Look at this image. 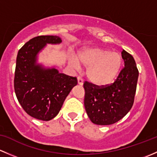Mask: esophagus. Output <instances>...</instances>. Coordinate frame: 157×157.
Returning a JSON list of instances; mask_svg holds the SVG:
<instances>
[{
  "label": "esophagus",
  "mask_w": 157,
  "mask_h": 157,
  "mask_svg": "<svg viewBox=\"0 0 157 157\" xmlns=\"http://www.w3.org/2000/svg\"><path fill=\"white\" fill-rule=\"evenodd\" d=\"M78 85H83V79H82V77H80V76L78 77Z\"/></svg>",
  "instance_id": "esophagus-1"
}]
</instances>
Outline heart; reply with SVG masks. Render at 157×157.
<instances>
[{
    "label": "heart",
    "instance_id": "obj_1",
    "mask_svg": "<svg viewBox=\"0 0 157 157\" xmlns=\"http://www.w3.org/2000/svg\"><path fill=\"white\" fill-rule=\"evenodd\" d=\"M78 63L87 68V76L93 83L102 85L109 83L116 78L122 64L119 53L110 52L100 48H87L78 55ZM75 59L71 60L73 67H78Z\"/></svg>",
    "mask_w": 157,
    "mask_h": 157
}]
</instances>
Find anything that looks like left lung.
<instances>
[{
	"mask_svg": "<svg viewBox=\"0 0 157 157\" xmlns=\"http://www.w3.org/2000/svg\"><path fill=\"white\" fill-rule=\"evenodd\" d=\"M125 67L113 83L97 85L85 81V104L87 114L93 123L108 125L116 123L130 111L135 101L138 69L135 59L123 50Z\"/></svg>",
	"mask_w": 157,
	"mask_h": 157,
	"instance_id": "1",
	"label": "left lung"
}]
</instances>
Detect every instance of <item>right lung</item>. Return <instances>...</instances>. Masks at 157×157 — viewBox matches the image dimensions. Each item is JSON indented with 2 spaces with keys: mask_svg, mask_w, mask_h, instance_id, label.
<instances>
[{
  "mask_svg": "<svg viewBox=\"0 0 157 157\" xmlns=\"http://www.w3.org/2000/svg\"><path fill=\"white\" fill-rule=\"evenodd\" d=\"M60 42V38L56 35H40L25 43L17 54L14 76L16 96L25 113L39 120L54 119L69 92L78 84L76 77L36 64L37 54L47 44Z\"/></svg>",
  "mask_w": 157,
  "mask_h": 157,
  "instance_id": "add662e5",
  "label": "right lung"
}]
</instances>
